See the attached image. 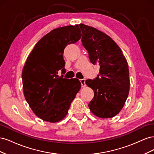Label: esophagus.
<instances>
[{
  "mask_svg": "<svg viewBox=\"0 0 154 154\" xmlns=\"http://www.w3.org/2000/svg\"><path fill=\"white\" fill-rule=\"evenodd\" d=\"M80 82H81L82 87H84L85 86V79H81Z\"/></svg>",
  "mask_w": 154,
  "mask_h": 154,
  "instance_id": "1",
  "label": "esophagus"
}]
</instances>
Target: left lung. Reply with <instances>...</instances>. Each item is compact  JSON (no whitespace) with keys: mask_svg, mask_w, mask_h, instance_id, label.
Instances as JSON below:
<instances>
[{"mask_svg":"<svg viewBox=\"0 0 154 154\" xmlns=\"http://www.w3.org/2000/svg\"><path fill=\"white\" fill-rule=\"evenodd\" d=\"M79 26L83 33L82 44L88 51L90 61L100 66L97 77L85 81L94 93L88 107L97 117L113 118L122 110L128 96L127 61L122 49L109 36L94 27L83 24Z\"/></svg>","mask_w":154,"mask_h":154,"instance_id":"left-lung-1","label":"left lung"}]
</instances>
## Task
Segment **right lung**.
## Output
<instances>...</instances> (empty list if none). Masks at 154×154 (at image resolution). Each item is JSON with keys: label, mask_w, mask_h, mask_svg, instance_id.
Listing matches in <instances>:
<instances>
[{"label": "right lung", "mask_w": 154, "mask_h": 154, "mask_svg": "<svg viewBox=\"0 0 154 154\" xmlns=\"http://www.w3.org/2000/svg\"><path fill=\"white\" fill-rule=\"evenodd\" d=\"M78 25L59 27L50 31L36 44L22 69L25 99L35 114L45 122L63 119L81 83L77 78H63L66 72L64 49L81 38Z\"/></svg>", "instance_id": "1"}]
</instances>
